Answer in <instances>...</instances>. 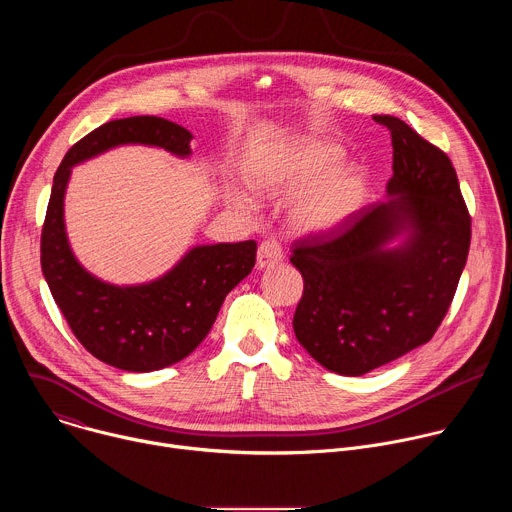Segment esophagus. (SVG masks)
Here are the masks:
<instances>
[{"mask_svg":"<svg viewBox=\"0 0 512 512\" xmlns=\"http://www.w3.org/2000/svg\"><path fill=\"white\" fill-rule=\"evenodd\" d=\"M281 261H283V251L277 241H263L259 245V251H257V267L259 269H269Z\"/></svg>","mask_w":512,"mask_h":512,"instance_id":"esophagus-1","label":"esophagus"}]
</instances>
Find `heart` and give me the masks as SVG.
Wrapping results in <instances>:
<instances>
[{
	"label": "heart",
	"mask_w": 512,
	"mask_h": 512,
	"mask_svg": "<svg viewBox=\"0 0 512 512\" xmlns=\"http://www.w3.org/2000/svg\"><path fill=\"white\" fill-rule=\"evenodd\" d=\"M342 160L344 150L338 143L304 137L255 158L247 168V182L269 198L298 194L289 206L291 227L306 235H324L350 221L369 192L367 172ZM227 198L245 212L257 208L245 186L229 184Z\"/></svg>",
	"instance_id": "obj_1"
}]
</instances>
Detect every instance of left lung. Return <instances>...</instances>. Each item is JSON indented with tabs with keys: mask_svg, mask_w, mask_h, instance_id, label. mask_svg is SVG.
Here are the masks:
<instances>
[{
	"mask_svg": "<svg viewBox=\"0 0 512 512\" xmlns=\"http://www.w3.org/2000/svg\"><path fill=\"white\" fill-rule=\"evenodd\" d=\"M387 198L336 231L296 243L304 277L294 332L324 369L360 377L425 344L442 324L470 249V214L450 158L405 121Z\"/></svg>",
	"mask_w": 512,
	"mask_h": 512,
	"instance_id": "8db88e82",
	"label": "left lung"
}]
</instances>
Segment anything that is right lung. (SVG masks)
<instances>
[{
  "mask_svg": "<svg viewBox=\"0 0 512 512\" xmlns=\"http://www.w3.org/2000/svg\"><path fill=\"white\" fill-rule=\"evenodd\" d=\"M192 133L162 117L109 121L66 152L54 174L42 229V273L79 342L101 362L152 373L186 358L210 332L229 291L255 265V241L196 245L164 275L131 285L103 281L72 253L64 196L72 168L119 145H150L188 160Z\"/></svg>",
  "mask_w": 512,
  "mask_h": 512,
  "instance_id": "obj_1",
  "label": "right lung"
}]
</instances>
